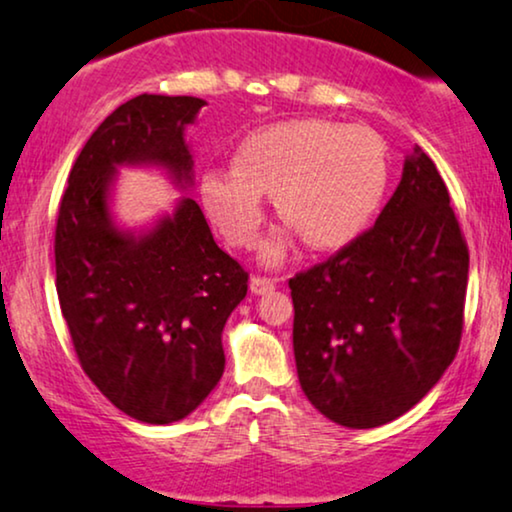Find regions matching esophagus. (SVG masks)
I'll list each match as a JSON object with an SVG mask.
<instances>
[{
  "label": "esophagus",
  "instance_id": "esophagus-1",
  "mask_svg": "<svg viewBox=\"0 0 512 512\" xmlns=\"http://www.w3.org/2000/svg\"><path fill=\"white\" fill-rule=\"evenodd\" d=\"M274 288H276L274 278H267V276H252L250 278V293L252 295H267Z\"/></svg>",
  "mask_w": 512,
  "mask_h": 512
}]
</instances>
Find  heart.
<instances>
[{"instance_id":"1","label":"heart","mask_w":512,"mask_h":512,"mask_svg":"<svg viewBox=\"0 0 512 512\" xmlns=\"http://www.w3.org/2000/svg\"><path fill=\"white\" fill-rule=\"evenodd\" d=\"M231 165L200 177V205L226 243L252 248L267 222L264 196H274L278 215L295 229L262 245L267 267L286 260L297 231L316 250L357 241L390 184L385 141L373 129L321 118L255 129L236 146Z\"/></svg>"}]
</instances>
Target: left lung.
Masks as SVG:
<instances>
[{"instance_id":"1","label":"left lung","mask_w":512,"mask_h":512,"mask_svg":"<svg viewBox=\"0 0 512 512\" xmlns=\"http://www.w3.org/2000/svg\"><path fill=\"white\" fill-rule=\"evenodd\" d=\"M468 262L444 179L413 146L373 229L290 278L297 378L314 409L352 430L413 409L456 357Z\"/></svg>"}]
</instances>
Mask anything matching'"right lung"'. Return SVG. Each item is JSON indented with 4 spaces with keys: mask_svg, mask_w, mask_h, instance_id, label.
<instances>
[{
    "mask_svg": "<svg viewBox=\"0 0 512 512\" xmlns=\"http://www.w3.org/2000/svg\"><path fill=\"white\" fill-rule=\"evenodd\" d=\"M196 96L141 94L96 127L77 155L56 222V293L77 359L103 397L151 425L186 418L224 373L222 331L248 274L181 196L144 229L113 212L120 167H153L193 189L186 127Z\"/></svg>",
    "mask_w": 512,
    "mask_h": 512,
    "instance_id": "right-lung-1",
    "label": "right lung"
}]
</instances>
